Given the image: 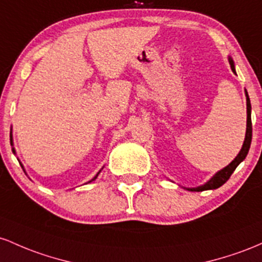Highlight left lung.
I'll list each match as a JSON object with an SVG mask.
<instances>
[{"label":"left lung","mask_w":262,"mask_h":262,"mask_svg":"<svg viewBox=\"0 0 262 262\" xmlns=\"http://www.w3.org/2000/svg\"><path fill=\"white\" fill-rule=\"evenodd\" d=\"M229 63H230L231 70L235 73V68H234V61L231 59H229ZM246 108H248V125H246V135H245V141H244V145L242 151L239 152V155L235 157V160L231 162L229 166H226L225 168H223L222 170H219L213 178L210 179L209 182L204 184V186L196 187V188H189L188 190H192V192H203V190H208V189H216V188L222 187L223 184L230 178V176L233 174L234 170L236 169V167L239 166L240 162H243L245 160L246 155H248L250 145H251V139H252V123H251V104H250V99L248 93H246Z\"/></svg>","instance_id":"left-lung-1"}]
</instances>
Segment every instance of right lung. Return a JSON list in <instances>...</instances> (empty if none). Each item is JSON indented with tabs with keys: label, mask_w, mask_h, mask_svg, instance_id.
Returning a JSON list of instances; mask_svg holds the SVG:
<instances>
[{
	"label": "right lung",
	"mask_w": 262,
	"mask_h": 262,
	"mask_svg": "<svg viewBox=\"0 0 262 262\" xmlns=\"http://www.w3.org/2000/svg\"><path fill=\"white\" fill-rule=\"evenodd\" d=\"M96 176H98V174H96ZM95 178H96V177H95ZM95 178H94V179H95Z\"/></svg>",
	"instance_id": "add662e5"
}]
</instances>
